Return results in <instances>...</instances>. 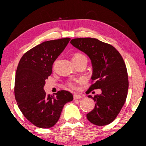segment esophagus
Returning <instances> with one entry per match:
<instances>
[{"label":"esophagus","mask_w":146,"mask_h":146,"mask_svg":"<svg viewBox=\"0 0 146 146\" xmlns=\"http://www.w3.org/2000/svg\"><path fill=\"white\" fill-rule=\"evenodd\" d=\"M73 98H74V100H80V99L82 98V96L80 94H74L73 95Z\"/></svg>","instance_id":"34e87169"}]
</instances>
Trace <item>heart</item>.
<instances>
[{"label": "heart", "mask_w": 146, "mask_h": 146, "mask_svg": "<svg viewBox=\"0 0 146 146\" xmlns=\"http://www.w3.org/2000/svg\"><path fill=\"white\" fill-rule=\"evenodd\" d=\"M80 59H87V58L85 55L80 53V52H76V53H75L74 54H73V60ZM67 85L71 88H75V87H76V86H75V82L73 81V80H71V81L68 82Z\"/></svg>", "instance_id": "obj_1"}]
</instances>
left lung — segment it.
<instances>
[{
    "label": "left lung",
    "mask_w": 146,
    "mask_h": 146,
    "mask_svg": "<svg viewBox=\"0 0 146 146\" xmlns=\"http://www.w3.org/2000/svg\"><path fill=\"white\" fill-rule=\"evenodd\" d=\"M71 43L91 60L93 73L88 90H102L101 95H88L95 106L86 115L87 119L97 125L109 124L120 113L128 95V75L124 60L113 46L97 38H74Z\"/></svg>",
    "instance_id": "left-lung-1"
}]
</instances>
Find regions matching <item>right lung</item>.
Returning a JSON list of instances; mask_svg holds the SVG:
<instances>
[{
  "instance_id": "obj_1",
  "label": "right lung",
  "mask_w": 146,
  "mask_h": 146,
  "mask_svg": "<svg viewBox=\"0 0 146 146\" xmlns=\"http://www.w3.org/2000/svg\"><path fill=\"white\" fill-rule=\"evenodd\" d=\"M70 40L65 38L43 42L27 51L18 63L15 98L23 115L38 128L53 126L59 120L65 104L73 100L67 90L49 95L43 89L45 80L51 75L53 62Z\"/></svg>"
}]
</instances>
